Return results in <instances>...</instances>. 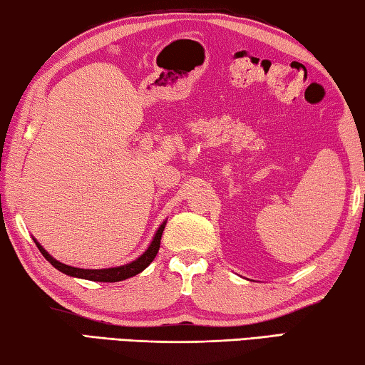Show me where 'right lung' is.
I'll use <instances>...</instances> for the list:
<instances>
[{
  "instance_id": "right-lung-1",
  "label": "right lung",
  "mask_w": 365,
  "mask_h": 365,
  "mask_svg": "<svg viewBox=\"0 0 365 365\" xmlns=\"http://www.w3.org/2000/svg\"><path fill=\"white\" fill-rule=\"evenodd\" d=\"M164 227H165V222H163V225L158 228L156 235H154L151 245L148 246V250L141 255L138 259H135V261L128 262L125 265H119V267H110V269H78V267H72V265H66L63 262H59L54 259L51 255H48L46 250L43 248V246L36 242L35 240V245L38 246V250L43 256H45L46 261L53 265V267H56L59 272H63L66 275H71V277H77V279H85V280H91V282H120V280H125V279H130V277L140 274V272H143L148 265L153 262V259L156 257L158 251H159V245H160V237H163V232H164Z\"/></svg>"
}]
</instances>
